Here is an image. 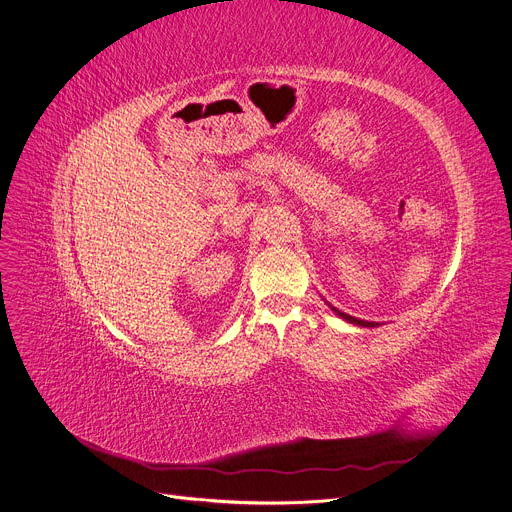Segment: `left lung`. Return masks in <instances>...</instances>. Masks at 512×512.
<instances>
[{"instance_id": "left-lung-1", "label": "left lung", "mask_w": 512, "mask_h": 512, "mask_svg": "<svg viewBox=\"0 0 512 512\" xmlns=\"http://www.w3.org/2000/svg\"><path fill=\"white\" fill-rule=\"evenodd\" d=\"M331 308L335 310V314H337V316H341L343 320H347V322H351V324H357V327H367V329H374V327H380V322H367V320L355 318V316H351V314H347V312H341V310H337L335 306H331Z\"/></svg>"}]
</instances>
